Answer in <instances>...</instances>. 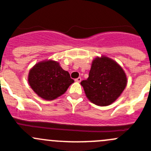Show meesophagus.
<instances>
[{"instance_id": "34e87169", "label": "esophagus", "mask_w": 151, "mask_h": 151, "mask_svg": "<svg viewBox=\"0 0 151 151\" xmlns=\"http://www.w3.org/2000/svg\"><path fill=\"white\" fill-rule=\"evenodd\" d=\"M75 81H76V82H80V81H81V77H78V78H76V79H75Z\"/></svg>"}]
</instances>
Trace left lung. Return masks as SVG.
Masks as SVG:
<instances>
[{
	"label": "left lung",
	"mask_w": 151,
	"mask_h": 151,
	"mask_svg": "<svg viewBox=\"0 0 151 151\" xmlns=\"http://www.w3.org/2000/svg\"><path fill=\"white\" fill-rule=\"evenodd\" d=\"M127 78L120 65L108 57L93 60L87 80L81 81L85 94L91 103L106 106L121 96L127 86Z\"/></svg>",
	"instance_id": "obj_1"
}]
</instances>
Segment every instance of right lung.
<instances>
[{
	"label": "right lung",
	"instance_id": "right-lung-1",
	"mask_svg": "<svg viewBox=\"0 0 151 151\" xmlns=\"http://www.w3.org/2000/svg\"><path fill=\"white\" fill-rule=\"evenodd\" d=\"M74 82L70 73L59 63L52 60L36 63L28 74V83L33 91L45 100H53L63 94Z\"/></svg>",
	"mask_w": 151,
	"mask_h": 151
}]
</instances>
